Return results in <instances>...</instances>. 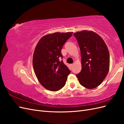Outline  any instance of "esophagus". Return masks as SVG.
Instances as JSON below:
<instances>
[{"mask_svg":"<svg viewBox=\"0 0 124 124\" xmlns=\"http://www.w3.org/2000/svg\"><path fill=\"white\" fill-rule=\"evenodd\" d=\"M74 66V63H72V64H71V67H73Z\"/></svg>","mask_w":124,"mask_h":124,"instance_id":"34e87169","label":"esophagus"}]
</instances>
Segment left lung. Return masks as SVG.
<instances>
[{"mask_svg":"<svg viewBox=\"0 0 124 124\" xmlns=\"http://www.w3.org/2000/svg\"><path fill=\"white\" fill-rule=\"evenodd\" d=\"M81 55L82 70L76 75L81 85L88 89L99 86L106 78L110 67V54L106 44L97 33L83 31L73 33Z\"/></svg>","mask_w":124,"mask_h":124,"instance_id":"obj_1","label":"left lung"}]
</instances>
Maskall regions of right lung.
I'll return each instance as SVG.
<instances>
[{"label": "right lung", "mask_w": 124, "mask_h": 124, "mask_svg": "<svg viewBox=\"0 0 124 124\" xmlns=\"http://www.w3.org/2000/svg\"><path fill=\"white\" fill-rule=\"evenodd\" d=\"M71 32H55L42 37L33 53L32 64L36 76L44 88L59 91L66 84L70 71L63 62L61 50L72 35Z\"/></svg>", "instance_id": "add662e5"}]
</instances>
